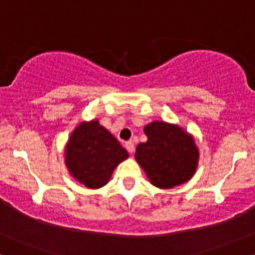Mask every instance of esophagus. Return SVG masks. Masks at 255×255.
<instances>
[{
  "label": "esophagus",
  "instance_id": "34e87169",
  "mask_svg": "<svg viewBox=\"0 0 255 255\" xmlns=\"http://www.w3.org/2000/svg\"><path fill=\"white\" fill-rule=\"evenodd\" d=\"M125 148H127V150L130 154H132V152L135 150V146H133L132 142H127V143H125Z\"/></svg>",
  "mask_w": 255,
  "mask_h": 255
}]
</instances>
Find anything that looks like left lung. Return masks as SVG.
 I'll return each mask as SVG.
<instances>
[{
    "label": "left lung",
    "instance_id": "1",
    "mask_svg": "<svg viewBox=\"0 0 255 255\" xmlns=\"http://www.w3.org/2000/svg\"><path fill=\"white\" fill-rule=\"evenodd\" d=\"M143 132L147 141L136 147L135 159L149 182L168 190L190 181L199 160L193 136L177 124L161 120L147 124Z\"/></svg>",
    "mask_w": 255,
    "mask_h": 255
}]
</instances>
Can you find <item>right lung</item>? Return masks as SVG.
Returning a JSON list of instances; mask_svg holds the SVG:
<instances>
[{
  "mask_svg": "<svg viewBox=\"0 0 255 255\" xmlns=\"http://www.w3.org/2000/svg\"><path fill=\"white\" fill-rule=\"evenodd\" d=\"M64 154L70 176L92 190L107 185L114 169L128 158L119 141L97 119L76 125L65 144Z\"/></svg>",
  "mask_w": 255,
  "mask_h": 255,
  "instance_id": "1",
  "label": "right lung"
}]
</instances>
